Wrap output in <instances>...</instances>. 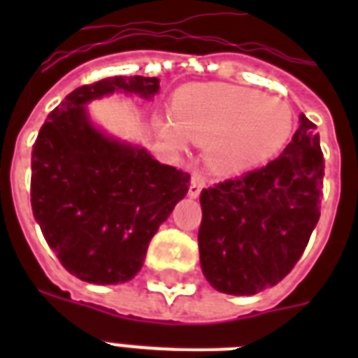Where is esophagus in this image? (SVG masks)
<instances>
[{"label": "esophagus", "mask_w": 358, "mask_h": 358, "mask_svg": "<svg viewBox=\"0 0 358 358\" xmlns=\"http://www.w3.org/2000/svg\"><path fill=\"white\" fill-rule=\"evenodd\" d=\"M206 185V178L202 176L201 173H195L193 174V178H191V184H189V196L191 199H196V196L201 195L202 187Z\"/></svg>", "instance_id": "esophagus-1"}]
</instances>
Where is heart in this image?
<instances>
[{
    "label": "heart",
    "instance_id": "obj_1",
    "mask_svg": "<svg viewBox=\"0 0 358 358\" xmlns=\"http://www.w3.org/2000/svg\"><path fill=\"white\" fill-rule=\"evenodd\" d=\"M176 119L162 120L163 137L185 148V135L210 146V167L219 174H241L282 150L294 129L286 102L255 89L193 85L176 98Z\"/></svg>",
    "mask_w": 358,
    "mask_h": 358
}]
</instances>
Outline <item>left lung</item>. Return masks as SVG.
<instances>
[{
  "label": "left lung",
  "mask_w": 358,
  "mask_h": 358,
  "mask_svg": "<svg viewBox=\"0 0 358 358\" xmlns=\"http://www.w3.org/2000/svg\"><path fill=\"white\" fill-rule=\"evenodd\" d=\"M299 122L277 159L202 189L201 267L217 292L271 288L305 252L320 219L325 165L316 124L303 113Z\"/></svg>",
  "instance_id": "left-lung-1"
}]
</instances>
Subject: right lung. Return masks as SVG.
Returning a JSON list of instances; mask_svg holds the SVG:
<instances>
[{
	"instance_id": "right-lung-1",
	"label": "right lung",
	"mask_w": 358,
	"mask_h": 358,
	"mask_svg": "<svg viewBox=\"0 0 358 358\" xmlns=\"http://www.w3.org/2000/svg\"><path fill=\"white\" fill-rule=\"evenodd\" d=\"M157 78L115 76L76 89L48 115L31 152V208L59 262L91 284L128 282L189 189V174L103 134L87 103L113 92L150 100Z\"/></svg>"
}]
</instances>
